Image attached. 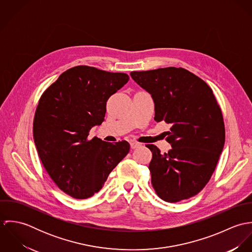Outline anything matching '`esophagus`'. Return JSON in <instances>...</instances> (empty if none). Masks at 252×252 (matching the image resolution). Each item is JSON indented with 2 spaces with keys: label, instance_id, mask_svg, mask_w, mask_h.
<instances>
[{
  "label": "esophagus",
  "instance_id": "1",
  "mask_svg": "<svg viewBox=\"0 0 252 252\" xmlns=\"http://www.w3.org/2000/svg\"><path fill=\"white\" fill-rule=\"evenodd\" d=\"M130 145H131V148H132V149H135V148L139 147V146L141 145V144H139V143H136V142H132V143L130 144Z\"/></svg>",
  "mask_w": 252,
  "mask_h": 252
}]
</instances>
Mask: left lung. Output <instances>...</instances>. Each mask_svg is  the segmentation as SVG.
Listing matches in <instances>:
<instances>
[{"label":"left lung","mask_w":252,"mask_h":252,"mask_svg":"<svg viewBox=\"0 0 252 252\" xmlns=\"http://www.w3.org/2000/svg\"><path fill=\"white\" fill-rule=\"evenodd\" d=\"M132 78L152 97L154 119L171 125L168 153L147 144L151 183L164 201L177 203L197 195L211 180L225 142L221 109L212 88L182 68L132 72Z\"/></svg>","instance_id":"left-lung-1"}]
</instances>
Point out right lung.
<instances>
[{
  "instance_id": "1",
  "label": "right lung",
  "mask_w": 252,
  "mask_h": 252,
  "mask_svg": "<svg viewBox=\"0 0 252 252\" xmlns=\"http://www.w3.org/2000/svg\"><path fill=\"white\" fill-rule=\"evenodd\" d=\"M128 80L124 72L76 66L38 101L33 124L37 154L51 180L72 198L87 199L101 190L130 150L126 141L87 140L91 128L105 120L108 98Z\"/></svg>"
}]
</instances>
